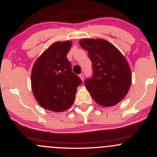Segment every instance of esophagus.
<instances>
[{
  "label": "esophagus",
  "instance_id": "obj_1",
  "mask_svg": "<svg viewBox=\"0 0 157 157\" xmlns=\"http://www.w3.org/2000/svg\"><path fill=\"white\" fill-rule=\"evenodd\" d=\"M79 77H80V78L81 79V81H83V78H84V74H79Z\"/></svg>",
  "mask_w": 157,
  "mask_h": 157
}]
</instances>
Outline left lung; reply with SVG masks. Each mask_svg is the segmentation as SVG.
Wrapping results in <instances>:
<instances>
[{
	"instance_id": "1",
	"label": "left lung",
	"mask_w": 157,
	"mask_h": 157,
	"mask_svg": "<svg viewBox=\"0 0 157 157\" xmlns=\"http://www.w3.org/2000/svg\"><path fill=\"white\" fill-rule=\"evenodd\" d=\"M81 48L88 51L92 62L93 76L85 86L94 100L102 106H112L127 94L132 83V72L122 53L104 39L81 40Z\"/></svg>"
}]
</instances>
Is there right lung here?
<instances>
[{
	"mask_svg": "<svg viewBox=\"0 0 157 157\" xmlns=\"http://www.w3.org/2000/svg\"><path fill=\"white\" fill-rule=\"evenodd\" d=\"M70 40L51 45L36 60L31 71V88L35 98L43 108L61 112L74 104L80 78L71 70L66 55Z\"/></svg>",
	"mask_w": 157,
	"mask_h": 157,
	"instance_id": "add662e5",
	"label": "right lung"
}]
</instances>
